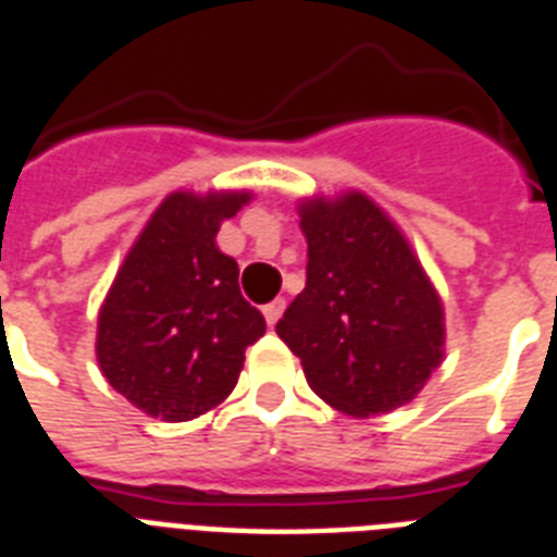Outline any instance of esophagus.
<instances>
[{
	"label": "esophagus",
	"instance_id": "34e87169",
	"mask_svg": "<svg viewBox=\"0 0 557 557\" xmlns=\"http://www.w3.org/2000/svg\"><path fill=\"white\" fill-rule=\"evenodd\" d=\"M283 309H286V300H283V297H277V300H271V304L262 306L265 323H269V326H274V323L280 321V314H283Z\"/></svg>",
	"mask_w": 557,
	"mask_h": 557
}]
</instances>
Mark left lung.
<instances>
[{"label": "left lung", "mask_w": 557, "mask_h": 557, "mask_svg": "<svg viewBox=\"0 0 557 557\" xmlns=\"http://www.w3.org/2000/svg\"><path fill=\"white\" fill-rule=\"evenodd\" d=\"M309 245L306 288L277 335L306 381L341 413L407 405L440 367L445 312L436 288L389 216L364 193L300 205Z\"/></svg>", "instance_id": "1"}]
</instances>
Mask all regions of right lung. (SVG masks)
Segmentation results:
<instances>
[{
  "label": "right lung",
  "mask_w": 557,
  "mask_h": 557,
  "mask_svg": "<svg viewBox=\"0 0 557 557\" xmlns=\"http://www.w3.org/2000/svg\"><path fill=\"white\" fill-rule=\"evenodd\" d=\"M251 193H170L126 253L98 314V364L152 419L187 422L231 396L265 318L216 248Z\"/></svg>",
  "instance_id": "right-lung-1"
}]
</instances>
